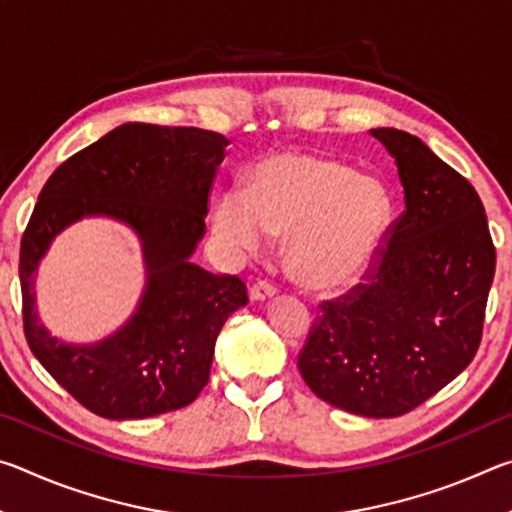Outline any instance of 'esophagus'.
I'll return each instance as SVG.
<instances>
[{
	"mask_svg": "<svg viewBox=\"0 0 512 512\" xmlns=\"http://www.w3.org/2000/svg\"><path fill=\"white\" fill-rule=\"evenodd\" d=\"M277 293V287L273 282H268V280H257L253 287H250V300H255V302H259V300H266V298H273Z\"/></svg>",
	"mask_w": 512,
	"mask_h": 512,
	"instance_id": "34e87169",
	"label": "esophagus"
}]
</instances>
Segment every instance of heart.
I'll use <instances>...</instances> for the list:
<instances>
[{"label": "heart", "instance_id": "b5f03b06", "mask_svg": "<svg viewBox=\"0 0 512 512\" xmlns=\"http://www.w3.org/2000/svg\"><path fill=\"white\" fill-rule=\"evenodd\" d=\"M391 198L377 180L305 151L264 155L246 196L228 192L214 207L221 239L257 253L268 237H289L287 264L307 289L345 291L377 264L391 225Z\"/></svg>", "mask_w": 512, "mask_h": 512}]
</instances>
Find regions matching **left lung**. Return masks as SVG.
<instances>
[{"label": "left lung", "instance_id": "8db88e82", "mask_svg": "<svg viewBox=\"0 0 512 512\" xmlns=\"http://www.w3.org/2000/svg\"><path fill=\"white\" fill-rule=\"evenodd\" d=\"M397 162L404 212L377 264L323 300L298 354L320 400L366 418H397L470 366L483 336L495 244L476 189L427 144L372 128Z\"/></svg>", "mask_w": 512, "mask_h": 512}]
</instances>
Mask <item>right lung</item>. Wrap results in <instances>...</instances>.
I'll return each mask as SVG.
<instances>
[{
    "label": "right lung",
    "instance_id": "right-lung-1",
    "mask_svg": "<svg viewBox=\"0 0 512 512\" xmlns=\"http://www.w3.org/2000/svg\"><path fill=\"white\" fill-rule=\"evenodd\" d=\"M228 144L203 128L124 124L67 158L42 187L20 244L24 336L49 375L101 418L140 420L192 404L210 381L223 323L248 302L237 275L189 262ZM90 213L132 225L150 277L136 316L117 335L67 346L39 325L32 273L50 239Z\"/></svg>",
    "mask_w": 512,
    "mask_h": 512
}]
</instances>
